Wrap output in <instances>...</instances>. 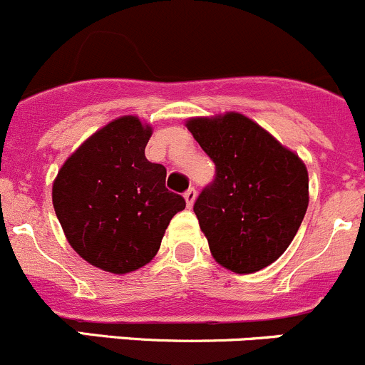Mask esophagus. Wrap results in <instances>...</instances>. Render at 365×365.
I'll list each match as a JSON object with an SVG mask.
<instances>
[{
	"instance_id": "obj_1",
	"label": "esophagus",
	"mask_w": 365,
	"mask_h": 365,
	"mask_svg": "<svg viewBox=\"0 0 365 365\" xmlns=\"http://www.w3.org/2000/svg\"><path fill=\"white\" fill-rule=\"evenodd\" d=\"M183 197H185V201H187V206H192L194 205V200H196V189H194V187H190V189H187L185 192H183Z\"/></svg>"
}]
</instances>
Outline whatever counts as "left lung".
Masks as SVG:
<instances>
[{
  "instance_id": "1",
  "label": "left lung",
  "mask_w": 365,
  "mask_h": 365,
  "mask_svg": "<svg viewBox=\"0 0 365 365\" xmlns=\"http://www.w3.org/2000/svg\"><path fill=\"white\" fill-rule=\"evenodd\" d=\"M187 128L215 164L194 213L217 263L252 274L288 249L309 205L304 162L247 116L192 118Z\"/></svg>"
}]
</instances>
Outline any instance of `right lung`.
Instances as JSON below:
<instances>
[{
  "instance_id": "obj_1",
  "label": "right lung",
  "mask_w": 365,
  "mask_h": 365,
  "mask_svg": "<svg viewBox=\"0 0 365 365\" xmlns=\"http://www.w3.org/2000/svg\"><path fill=\"white\" fill-rule=\"evenodd\" d=\"M152 128L139 118L111 121L61 165L53 205L68 244L111 274L145 267L160 247L169 220L185 208L165 189V168L145 157Z\"/></svg>"
}]
</instances>
